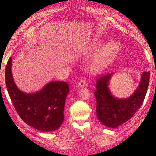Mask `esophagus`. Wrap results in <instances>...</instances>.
<instances>
[{"label": "esophagus", "instance_id": "34e87169", "mask_svg": "<svg viewBox=\"0 0 156 156\" xmlns=\"http://www.w3.org/2000/svg\"><path fill=\"white\" fill-rule=\"evenodd\" d=\"M78 87H84L85 86H87V83H86V81L84 80H82H82L78 82Z\"/></svg>", "mask_w": 156, "mask_h": 156}]
</instances>
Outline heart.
Instances as JSON below:
<instances>
[{"mask_svg":"<svg viewBox=\"0 0 156 156\" xmlns=\"http://www.w3.org/2000/svg\"><path fill=\"white\" fill-rule=\"evenodd\" d=\"M101 47V44L97 43L93 47L90 49V51L97 50ZM119 51V45L115 41H111L98 53L92 61L91 68L92 70H100L107 66L109 62L113 59Z\"/></svg>","mask_w":156,"mask_h":156,"instance_id":"1","label":"heart"}]
</instances>
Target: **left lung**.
<instances>
[{
	"label": "left lung",
	"mask_w": 156,
	"mask_h": 156,
	"mask_svg": "<svg viewBox=\"0 0 156 156\" xmlns=\"http://www.w3.org/2000/svg\"><path fill=\"white\" fill-rule=\"evenodd\" d=\"M113 73L97 80L94 96L97 99L98 119L107 127L116 128L129 121L143 104L149 86L150 72H144L133 94L127 98L114 97L109 90L108 83Z\"/></svg>",
	"instance_id": "1"
}]
</instances>
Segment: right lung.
<instances>
[{"mask_svg": "<svg viewBox=\"0 0 156 156\" xmlns=\"http://www.w3.org/2000/svg\"><path fill=\"white\" fill-rule=\"evenodd\" d=\"M12 58L6 66L5 81L16 112L28 125L39 131L58 129L64 120V111L69 86L65 82H50L39 91L26 93L16 87L12 74Z\"/></svg>", "mask_w": 156, "mask_h": 156, "instance_id": "obj_1", "label": "right lung"}]
</instances>
